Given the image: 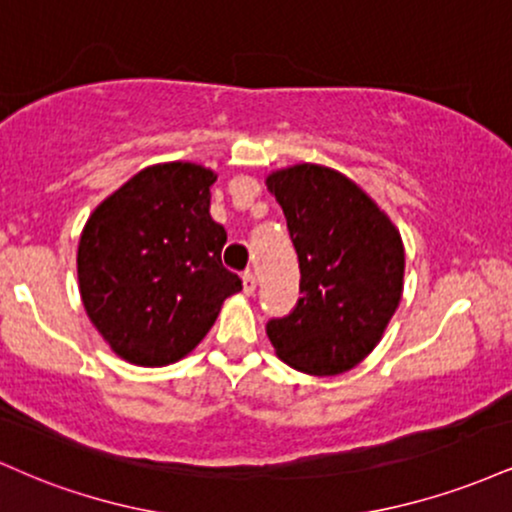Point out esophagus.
Returning <instances> with one entry per match:
<instances>
[{"instance_id":"1","label":"esophagus","mask_w":512,"mask_h":512,"mask_svg":"<svg viewBox=\"0 0 512 512\" xmlns=\"http://www.w3.org/2000/svg\"><path fill=\"white\" fill-rule=\"evenodd\" d=\"M255 289H257V279L248 269V272H243V291L250 296V293H255Z\"/></svg>"}]
</instances>
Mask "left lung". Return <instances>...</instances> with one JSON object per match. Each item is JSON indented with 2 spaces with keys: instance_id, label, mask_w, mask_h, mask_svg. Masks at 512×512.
<instances>
[{
  "instance_id": "obj_1",
  "label": "left lung",
  "mask_w": 512,
  "mask_h": 512,
  "mask_svg": "<svg viewBox=\"0 0 512 512\" xmlns=\"http://www.w3.org/2000/svg\"><path fill=\"white\" fill-rule=\"evenodd\" d=\"M301 267L289 315L267 322L276 356L310 375H339L383 337L404 286V245L378 204L337 170L301 163L267 178Z\"/></svg>"
}]
</instances>
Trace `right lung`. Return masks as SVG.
<instances>
[{
	"label": "right lung",
	"instance_id": "add662e5",
	"mask_svg": "<svg viewBox=\"0 0 512 512\" xmlns=\"http://www.w3.org/2000/svg\"><path fill=\"white\" fill-rule=\"evenodd\" d=\"M216 175L158 163L96 207L79 240V291L117 356L168 366L190 354L243 289L221 262L226 231L209 214Z\"/></svg>",
	"mask_w": 512,
	"mask_h": 512
}]
</instances>
